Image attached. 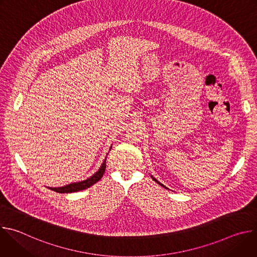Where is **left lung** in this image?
Segmentation results:
<instances>
[{
  "instance_id": "1",
  "label": "left lung",
  "mask_w": 257,
  "mask_h": 257,
  "mask_svg": "<svg viewBox=\"0 0 257 257\" xmlns=\"http://www.w3.org/2000/svg\"><path fill=\"white\" fill-rule=\"evenodd\" d=\"M152 178H153V179H154V180H155V181H156V182H157V183H158V184H160V185H161V186H163V187H165V188H166V186H164V185H163V184H161V183H160V182H159V181H158V180H157V179H156V178H154V177H153V176H152ZM167 189H168V188H167Z\"/></svg>"
}]
</instances>
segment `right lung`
Returning <instances> with one entry per match:
<instances>
[{
	"label": "right lung",
	"instance_id": "right-lung-1",
	"mask_svg": "<svg viewBox=\"0 0 257 257\" xmlns=\"http://www.w3.org/2000/svg\"><path fill=\"white\" fill-rule=\"evenodd\" d=\"M105 160H106V158L104 159L103 163L101 164L99 170L97 172H95V174H93L90 178H87L86 180L81 181V182L71 183V184H68L63 187H58V188L50 187L49 189L56 191L58 193H72V192H77V191H81L86 188H89L90 186L95 184L96 182H98L101 179V177L103 176V173L105 171Z\"/></svg>",
	"mask_w": 257,
	"mask_h": 257
}]
</instances>
